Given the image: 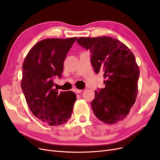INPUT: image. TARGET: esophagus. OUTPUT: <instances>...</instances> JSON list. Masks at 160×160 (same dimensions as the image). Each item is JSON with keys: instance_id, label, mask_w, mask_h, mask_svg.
<instances>
[{"instance_id": "esophagus-1", "label": "esophagus", "mask_w": 160, "mask_h": 160, "mask_svg": "<svg viewBox=\"0 0 160 160\" xmlns=\"http://www.w3.org/2000/svg\"><path fill=\"white\" fill-rule=\"evenodd\" d=\"M82 91H83V90H81V89H75V93H77V94H78V93H81Z\"/></svg>"}]
</instances>
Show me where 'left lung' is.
<instances>
[{
  "mask_svg": "<svg viewBox=\"0 0 160 160\" xmlns=\"http://www.w3.org/2000/svg\"><path fill=\"white\" fill-rule=\"evenodd\" d=\"M77 42L91 52L96 73L104 72L105 88L95 91L91 103L95 116L114 124L126 118L135 102L139 69L133 53L123 42L109 37H80Z\"/></svg>",
  "mask_w": 160,
  "mask_h": 160,
  "instance_id": "obj_1",
  "label": "left lung"
}]
</instances>
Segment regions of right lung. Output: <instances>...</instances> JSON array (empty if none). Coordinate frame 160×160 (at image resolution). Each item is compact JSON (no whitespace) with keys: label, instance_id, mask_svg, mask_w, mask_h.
Listing matches in <instances>:
<instances>
[{"label":"right lung","instance_id":"right-lung-1","mask_svg":"<svg viewBox=\"0 0 160 160\" xmlns=\"http://www.w3.org/2000/svg\"><path fill=\"white\" fill-rule=\"evenodd\" d=\"M77 37L47 38L34 45L22 63L21 88L33 115L51 126L66 123L71 116L76 95L60 93L53 79L61 77L63 62Z\"/></svg>","mask_w":160,"mask_h":160}]
</instances>
